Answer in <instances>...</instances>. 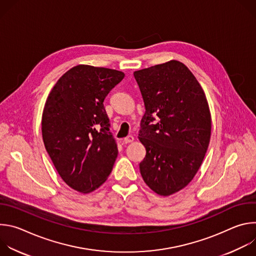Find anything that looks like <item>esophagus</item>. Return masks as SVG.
<instances>
[{
	"label": "esophagus",
	"instance_id": "esophagus-1",
	"mask_svg": "<svg viewBox=\"0 0 256 256\" xmlns=\"http://www.w3.org/2000/svg\"><path fill=\"white\" fill-rule=\"evenodd\" d=\"M134 140V138L132 136H126V138H124V142H126V144L132 142Z\"/></svg>",
	"mask_w": 256,
	"mask_h": 256
}]
</instances>
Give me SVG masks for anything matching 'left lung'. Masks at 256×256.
Returning <instances> with one entry per match:
<instances>
[{"instance_id": "8db88e82", "label": "left lung", "mask_w": 256, "mask_h": 256, "mask_svg": "<svg viewBox=\"0 0 256 256\" xmlns=\"http://www.w3.org/2000/svg\"><path fill=\"white\" fill-rule=\"evenodd\" d=\"M134 76L146 108L140 172L155 194L169 196L188 186L204 161L212 130L208 103L192 72L176 60L134 70ZM154 115L160 120L151 125Z\"/></svg>"}]
</instances>
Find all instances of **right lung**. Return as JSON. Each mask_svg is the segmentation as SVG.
I'll return each mask as SVG.
<instances>
[{
  "label": "right lung",
  "instance_id": "add662e5",
  "mask_svg": "<svg viewBox=\"0 0 256 256\" xmlns=\"http://www.w3.org/2000/svg\"><path fill=\"white\" fill-rule=\"evenodd\" d=\"M124 78L112 68L78 64L50 90L42 112L44 147L62 179L90 194L112 173L118 154L103 101Z\"/></svg>",
  "mask_w": 256,
  "mask_h": 256
}]
</instances>
